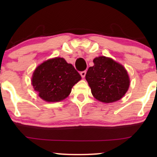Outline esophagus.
Masks as SVG:
<instances>
[{"label":"esophagus","instance_id":"esophagus-1","mask_svg":"<svg viewBox=\"0 0 157 157\" xmlns=\"http://www.w3.org/2000/svg\"><path fill=\"white\" fill-rule=\"evenodd\" d=\"M86 71H81V72H80V75H81V77H82V78H84L85 76H86Z\"/></svg>","mask_w":157,"mask_h":157}]
</instances>
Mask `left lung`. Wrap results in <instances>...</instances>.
I'll list each match as a JSON object with an SVG mask.
<instances>
[{"label": "left lung", "mask_w": 157, "mask_h": 157, "mask_svg": "<svg viewBox=\"0 0 157 157\" xmlns=\"http://www.w3.org/2000/svg\"><path fill=\"white\" fill-rule=\"evenodd\" d=\"M93 62L94 65L89 68L86 79L94 97L105 103L120 100L130 86L125 67L104 56L96 57Z\"/></svg>", "instance_id": "left-lung-1"}]
</instances>
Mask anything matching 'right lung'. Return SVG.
I'll return each mask as SVG.
<instances>
[{"label": "right lung", "instance_id": "obj_1", "mask_svg": "<svg viewBox=\"0 0 157 157\" xmlns=\"http://www.w3.org/2000/svg\"><path fill=\"white\" fill-rule=\"evenodd\" d=\"M81 80L80 74L63 57L45 61L35 68L32 84L38 96L46 102H59L70 94Z\"/></svg>", "mask_w": 157, "mask_h": 157}]
</instances>
